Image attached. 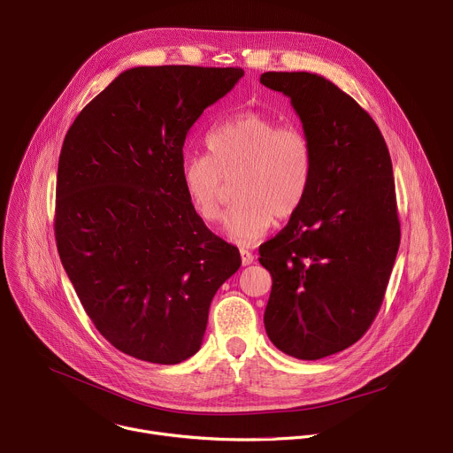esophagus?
<instances>
[{"label":"esophagus","instance_id":"34e87169","mask_svg":"<svg viewBox=\"0 0 453 453\" xmlns=\"http://www.w3.org/2000/svg\"><path fill=\"white\" fill-rule=\"evenodd\" d=\"M240 256H242V264L243 265H250L252 262H254V254L250 252V250H247V249H240Z\"/></svg>","mask_w":453,"mask_h":453}]
</instances>
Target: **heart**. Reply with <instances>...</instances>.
Segmentation results:
<instances>
[{
    "mask_svg": "<svg viewBox=\"0 0 453 453\" xmlns=\"http://www.w3.org/2000/svg\"><path fill=\"white\" fill-rule=\"evenodd\" d=\"M210 156L182 159L180 179L201 219L219 222L234 180L226 231L240 243L260 240L278 220L292 219L304 204L313 180V149L303 128L243 111L211 128Z\"/></svg>",
    "mask_w": 453,
    "mask_h": 453,
    "instance_id": "heart-1",
    "label": "heart"
}]
</instances>
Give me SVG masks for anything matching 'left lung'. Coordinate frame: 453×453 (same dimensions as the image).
<instances>
[{
    "label": "left lung",
    "instance_id": "left-lung-1",
    "mask_svg": "<svg viewBox=\"0 0 453 453\" xmlns=\"http://www.w3.org/2000/svg\"><path fill=\"white\" fill-rule=\"evenodd\" d=\"M260 82L290 98L313 149L304 204L260 245L273 276L264 322L280 351L319 360L362 339L381 306L400 247L393 163L374 119L334 82L306 72Z\"/></svg>",
    "mask_w": 453,
    "mask_h": 453
}]
</instances>
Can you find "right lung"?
Masks as SVG:
<instances>
[{"label": "right lung", "instance_id": "1", "mask_svg": "<svg viewBox=\"0 0 453 453\" xmlns=\"http://www.w3.org/2000/svg\"><path fill=\"white\" fill-rule=\"evenodd\" d=\"M242 68L140 66L75 118L57 170L55 240L96 330L121 353L179 364L203 344L210 304L242 265L180 179L182 147Z\"/></svg>", "mask_w": 453, "mask_h": 453}]
</instances>
